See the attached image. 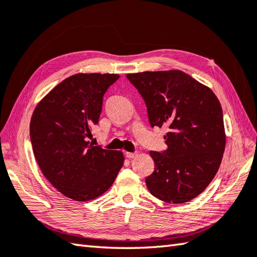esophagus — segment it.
I'll use <instances>...</instances> for the list:
<instances>
[{
    "label": "esophagus",
    "instance_id": "esophagus-1",
    "mask_svg": "<svg viewBox=\"0 0 257 257\" xmlns=\"http://www.w3.org/2000/svg\"><path fill=\"white\" fill-rule=\"evenodd\" d=\"M137 155H138V153H125V157L127 158H129V159H132V158H135V157H137Z\"/></svg>",
    "mask_w": 257,
    "mask_h": 257
}]
</instances>
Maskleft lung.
<instances>
[{
    "mask_svg": "<svg viewBox=\"0 0 257 257\" xmlns=\"http://www.w3.org/2000/svg\"><path fill=\"white\" fill-rule=\"evenodd\" d=\"M142 94L152 127H167L168 148L150 152L154 173L147 188L166 203L182 204L202 194L222 163L226 136L223 110L208 87L179 70L129 73Z\"/></svg>",
    "mask_w": 257,
    "mask_h": 257,
    "instance_id": "left-lung-1",
    "label": "left lung"
}]
</instances>
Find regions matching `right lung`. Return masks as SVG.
Instances as JSON below:
<instances>
[{"label": "right lung", "mask_w": 257, "mask_h": 257, "mask_svg": "<svg viewBox=\"0 0 257 257\" xmlns=\"http://www.w3.org/2000/svg\"><path fill=\"white\" fill-rule=\"evenodd\" d=\"M119 79L114 73H77L64 79L35 107L31 122L34 157L55 189L88 202L111 187L124 157L88 142L99 122L103 94Z\"/></svg>", "instance_id": "1"}]
</instances>
